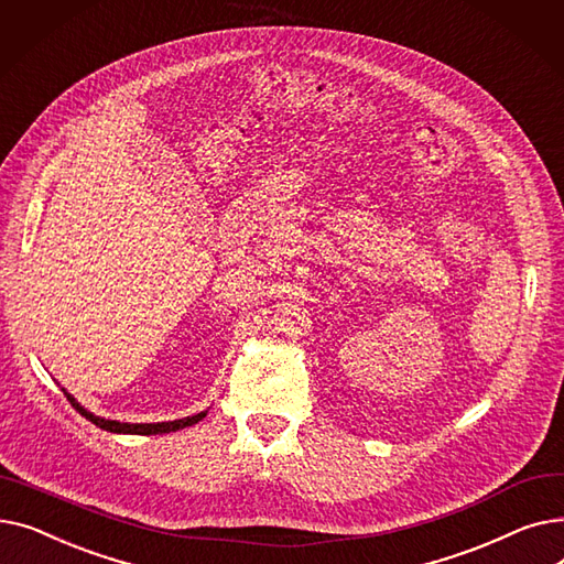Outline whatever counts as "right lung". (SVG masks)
I'll list each match as a JSON object with an SVG mask.
<instances>
[{
  "instance_id": "obj_1",
  "label": "right lung",
  "mask_w": 564,
  "mask_h": 564,
  "mask_svg": "<svg viewBox=\"0 0 564 564\" xmlns=\"http://www.w3.org/2000/svg\"><path fill=\"white\" fill-rule=\"evenodd\" d=\"M66 398H68V402H70V404L82 413V416H86L88 421H91L94 425H98L100 430L116 432V434H166V432L183 430V427H189V425H194V423L203 421V419H205V413H207V411H200V413H196V416L181 419V421H171V423H134V425H130V423H118V421H105V419H98V416H94V413H88L84 406H79V404L75 402V398H70L68 393H66Z\"/></svg>"
}]
</instances>
